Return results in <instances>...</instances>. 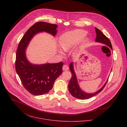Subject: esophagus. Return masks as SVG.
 Instances as JSON below:
<instances>
[{
  "label": "esophagus",
  "mask_w": 127,
  "mask_h": 127,
  "mask_svg": "<svg viewBox=\"0 0 127 127\" xmlns=\"http://www.w3.org/2000/svg\"><path fill=\"white\" fill-rule=\"evenodd\" d=\"M69 69L68 66L67 65H64L63 66V70L64 71H67Z\"/></svg>",
  "instance_id": "esophagus-1"
}]
</instances>
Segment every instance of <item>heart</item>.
<instances>
[{
	"label": "heart",
	"mask_w": 127,
	"mask_h": 127,
	"mask_svg": "<svg viewBox=\"0 0 127 127\" xmlns=\"http://www.w3.org/2000/svg\"><path fill=\"white\" fill-rule=\"evenodd\" d=\"M87 34L86 31L81 29H76L67 32L60 37L59 45L63 51L67 52L81 40L80 46L83 47L89 41V38L85 37ZM60 53L63 54L62 51H60Z\"/></svg>",
	"instance_id": "heart-1"
}]
</instances>
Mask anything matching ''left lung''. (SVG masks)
<instances>
[{"instance_id":"1","label":"left lung","mask_w":127,"mask_h":127,"mask_svg":"<svg viewBox=\"0 0 127 127\" xmlns=\"http://www.w3.org/2000/svg\"><path fill=\"white\" fill-rule=\"evenodd\" d=\"M96 33V37L95 39V41L103 43L104 44L106 45L109 46L111 50H112V45L109 38L106 36L100 30L97 29L96 27L95 28ZM69 68L70 71L71 72L72 77L69 81L68 84V90L70 94L73 97L82 100H85L90 99L93 96L97 95L98 93H100L101 91L103 90L104 87H105L108 80L105 83L104 85L101 88L100 90L97 91L96 92L93 93H88L82 90L80 88L79 84L78 83L77 78L76 77V75L75 72H74V67H73V63L71 62L69 64Z\"/></svg>"}]
</instances>
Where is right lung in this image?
Here are the masks:
<instances>
[{"label": "right lung", "instance_id": "add662e5", "mask_svg": "<svg viewBox=\"0 0 127 127\" xmlns=\"http://www.w3.org/2000/svg\"><path fill=\"white\" fill-rule=\"evenodd\" d=\"M57 27L56 24L37 22L27 31L18 44L16 59V72L24 88L35 96L45 94L52 89L55 80L62 73L63 63L32 64L26 58V50L36 34L45 32L55 36Z\"/></svg>", "mask_w": 127, "mask_h": 127}]
</instances>
